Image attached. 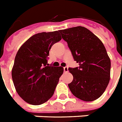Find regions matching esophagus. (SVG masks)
<instances>
[{
  "instance_id": "34e87169",
  "label": "esophagus",
  "mask_w": 122,
  "mask_h": 122,
  "mask_svg": "<svg viewBox=\"0 0 122 122\" xmlns=\"http://www.w3.org/2000/svg\"><path fill=\"white\" fill-rule=\"evenodd\" d=\"M63 68H64V71L65 72H68V66H65Z\"/></svg>"
}]
</instances>
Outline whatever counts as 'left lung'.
<instances>
[{
    "mask_svg": "<svg viewBox=\"0 0 122 122\" xmlns=\"http://www.w3.org/2000/svg\"><path fill=\"white\" fill-rule=\"evenodd\" d=\"M79 66L69 68L73 79L68 87L81 100L90 102L100 97L110 80L111 61L104 45L88 29L78 26L59 30Z\"/></svg>",
    "mask_w": 122,
    "mask_h": 122,
    "instance_id": "1",
    "label": "left lung"
}]
</instances>
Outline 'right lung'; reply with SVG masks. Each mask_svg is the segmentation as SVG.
I'll return each mask as SVG.
<instances>
[{
    "instance_id": "add662e5",
    "label": "right lung",
    "mask_w": 122,
    "mask_h": 122,
    "mask_svg": "<svg viewBox=\"0 0 122 122\" xmlns=\"http://www.w3.org/2000/svg\"><path fill=\"white\" fill-rule=\"evenodd\" d=\"M61 40L59 30L38 33L26 41L16 55L13 81L18 94L30 104H42L54 95L63 68L49 65L48 56L52 46Z\"/></svg>"
}]
</instances>
